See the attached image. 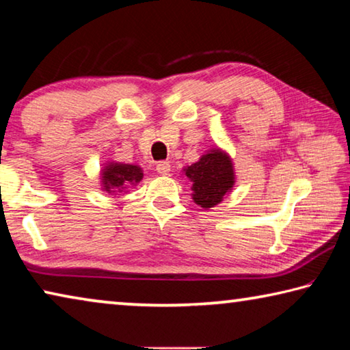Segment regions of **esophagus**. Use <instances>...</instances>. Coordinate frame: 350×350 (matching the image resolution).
<instances>
[{"instance_id": "esophagus-1", "label": "esophagus", "mask_w": 350, "mask_h": 350, "mask_svg": "<svg viewBox=\"0 0 350 350\" xmlns=\"http://www.w3.org/2000/svg\"><path fill=\"white\" fill-rule=\"evenodd\" d=\"M157 170H158V174H161V175H169L170 164L167 161H159L157 164Z\"/></svg>"}]
</instances>
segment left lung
Wrapping results in <instances>:
<instances>
[{"label": "left lung", "instance_id": "8db88e82", "mask_svg": "<svg viewBox=\"0 0 350 350\" xmlns=\"http://www.w3.org/2000/svg\"><path fill=\"white\" fill-rule=\"evenodd\" d=\"M186 176L193 183V202L204 209L220 203L234 185L232 164L220 150L203 154L200 161L186 169Z\"/></svg>", "mask_w": 350, "mask_h": 350}]
</instances>
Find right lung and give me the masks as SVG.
<instances>
[{"instance_id": "1", "label": "right lung", "mask_w": 350, "mask_h": 350, "mask_svg": "<svg viewBox=\"0 0 350 350\" xmlns=\"http://www.w3.org/2000/svg\"><path fill=\"white\" fill-rule=\"evenodd\" d=\"M104 187L110 192H119L121 189L142 180V170L137 165L130 164H110L104 170Z\"/></svg>"}]
</instances>
